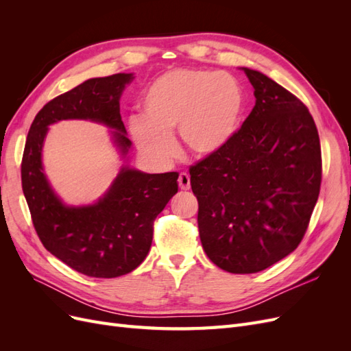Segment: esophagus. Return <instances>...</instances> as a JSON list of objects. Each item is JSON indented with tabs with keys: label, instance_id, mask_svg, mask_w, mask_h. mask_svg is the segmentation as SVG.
Returning a JSON list of instances; mask_svg holds the SVG:
<instances>
[{
	"label": "esophagus",
	"instance_id": "esophagus-1",
	"mask_svg": "<svg viewBox=\"0 0 351 351\" xmlns=\"http://www.w3.org/2000/svg\"><path fill=\"white\" fill-rule=\"evenodd\" d=\"M178 186L182 190L190 189V176L187 173H182L178 176Z\"/></svg>",
	"mask_w": 351,
	"mask_h": 351
}]
</instances>
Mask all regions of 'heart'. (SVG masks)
<instances>
[{"instance_id":"b5f03b06","label":"heart","mask_w":351,"mask_h":351,"mask_svg":"<svg viewBox=\"0 0 351 351\" xmlns=\"http://www.w3.org/2000/svg\"><path fill=\"white\" fill-rule=\"evenodd\" d=\"M130 120L133 141L143 155L167 164L176 155L178 129L186 149L199 158L218 154L234 137L243 111V90L224 71L180 69L152 80Z\"/></svg>"}]
</instances>
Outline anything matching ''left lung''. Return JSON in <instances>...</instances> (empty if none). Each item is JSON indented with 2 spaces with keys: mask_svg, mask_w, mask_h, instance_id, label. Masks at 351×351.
I'll use <instances>...</instances> for the list:
<instances>
[{
  "mask_svg": "<svg viewBox=\"0 0 351 351\" xmlns=\"http://www.w3.org/2000/svg\"><path fill=\"white\" fill-rule=\"evenodd\" d=\"M256 104L230 143L190 167L199 236L231 274L269 268L299 246L321 189L319 134L306 105L263 73L241 67Z\"/></svg>",
  "mask_w": 351,
  "mask_h": 351,
  "instance_id": "8db88e82",
  "label": "left lung"
}]
</instances>
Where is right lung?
Here are the masks:
<instances>
[{
    "mask_svg": "<svg viewBox=\"0 0 351 351\" xmlns=\"http://www.w3.org/2000/svg\"><path fill=\"white\" fill-rule=\"evenodd\" d=\"M133 73L95 77L60 95L30 125L22 161V186L32 221L45 249L80 274L115 278L145 261L154 221L177 192V173L147 174L127 164L132 142L120 115L121 93ZM61 119H88L112 129L125 164L110 189L92 206H66L49 184L41 164L47 127Z\"/></svg>",
    "mask_w": 351,
    "mask_h": 351,
    "instance_id": "1",
    "label": "right lung"
}]
</instances>
